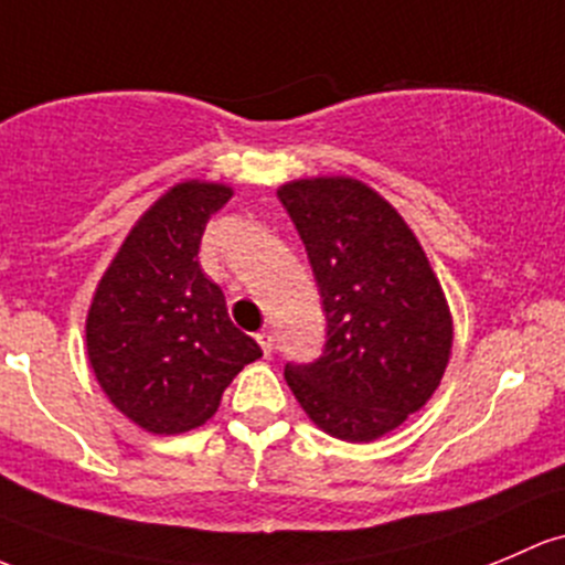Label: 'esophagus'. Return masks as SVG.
<instances>
[{
  "instance_id": "1",
  "label": "esophagus",
  "mask_w": 565,
  "mask_h": 565,
  "mask_svg": "<svg viewBox=\"0 0 565 565\" xmlns=\"http://www.w3.org/2000/svg\"><path fill=\"white\" fill-rule=\"evenodd\" d=\"M254 338H257V343H259V347H263L265 358H270V352H273V330H267V328L259 330Z\"/></svg>"
}]
</instances>
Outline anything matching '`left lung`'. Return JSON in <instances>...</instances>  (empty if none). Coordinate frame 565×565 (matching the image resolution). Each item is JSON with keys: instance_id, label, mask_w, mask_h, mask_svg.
Masks as SVG:
<instances>
[{"instance_id": "8db88e82", "label": "left lung", "mask_w": 565, "mask_h": 565, "mask_svg": "<svg viewBox=\"0 0 565 565\" xmlns=\"http://www.w3.org/2000/svg\"><path fill=\"white\" fill-rule=\"evenodd\" d=\"M322 298L324 349L287 362L289 390L330 436L373 441L419 412L444 376L452 317L423 246L397 211L354 178L278 189Z\"/></svg>"}]
</instances>
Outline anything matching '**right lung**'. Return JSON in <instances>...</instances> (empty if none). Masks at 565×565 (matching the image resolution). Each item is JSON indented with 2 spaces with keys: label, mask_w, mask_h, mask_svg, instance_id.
Here are the masks:
<instances>
[{
  "label": "right lung",
  "mask_w": 565,
  "mask_h": 565,
  "mask_svg": "<svg viewBox=\"0 0 565 565\" xmlns=\"http://www.w3.org/2000/svg\"><path fill=\"white\" fill-rule=\"evenodd\" d=\"M230 198L218 183L170 189L135 224L94 295L86 347L99 387L151 433L203 425L241 367L263 358L230 322L224 292L198 259L207 218Z\"/></svg>",
  "instance_id": "1"
}]
</instances>
